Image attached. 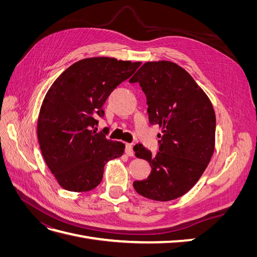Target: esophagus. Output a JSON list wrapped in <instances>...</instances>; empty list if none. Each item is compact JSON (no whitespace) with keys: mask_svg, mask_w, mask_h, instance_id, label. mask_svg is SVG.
<instances>
[{"mask_svg":"<svg viewBox=\"0 0 257 257\" xmlns=\"http://www.w3.org/2000/svg\"><path fill=\"white\" fill-rule=\"evenodd\" d=\"M125 153L128 155V157H134V150H133V146L132 144H126L125 145Z\"/></svg>","mask_w":257,"mask_h":257,"instance_id":"34e87169","label":"esophagus"}]
</instances>
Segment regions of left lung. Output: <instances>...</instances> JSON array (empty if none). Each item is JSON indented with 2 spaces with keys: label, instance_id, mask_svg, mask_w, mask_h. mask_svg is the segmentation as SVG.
Here are the masks:
<instances>
[{
  "label": "left lung",
  "instance_id": "left-lung-1",
  "mask_svg": "<svg viewBox=\"0 0 257 257\" xmlns=\"http://www.w3.org/2000/svg\"><path fill=\"white\" fill-rule=\"evenodd\" d=\"M131 83L139 82L146 94L149 121L163 128L159 152L142 144L135 155L152 168L134 189L144 197L168 201L188 193L207 168L214 151L215 113L206 93L193 77L173 62H147Z\"/></svg>",
  "mask_w": 257,
  "mask_h": 257
}]
</instances>
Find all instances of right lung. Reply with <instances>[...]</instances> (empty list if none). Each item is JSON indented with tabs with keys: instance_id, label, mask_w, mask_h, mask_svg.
Listing matches in <instances>:
<instances>
[{
	"instance_id": "1",
	"label": "right lung",
	"mask_w": 257,
	"mask_h": 257,
	"mask_svg": "<svg viewBox=\"0 0 257 257\" xmlns=\"http://www.w3.org/2000/svg\"><path fill=\"white\" fill-rule=\"evenodd\" d=\"M141 62L90 58L76 62L53 82L43 102L37 137L43 157L62 188L91 191L103 179L108 161L119 158L125 145L96 132L104 104Z\"/></svg>"
}]
</instances>
